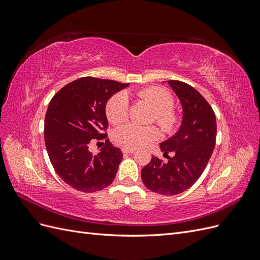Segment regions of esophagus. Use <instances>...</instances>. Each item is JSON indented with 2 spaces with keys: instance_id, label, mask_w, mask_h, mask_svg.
I'll return each instance as SVG.
<instances>
[{
  "instance_id": "obj_1",
  "label": "esophagus",
  "mask_w": 260,
  "mask_h": 260,
  "mask_svg": "<svg viewBox=\"0 0 260 260\" xmlns=\"http://www.w3.org/2000/svg\"><path fill=\"white\" fill-rule=\"evenodd\" d=\"M122 153H124V154H132V153H135V151L136 149L135 148H130V147H123L122 149Z\"/></svg>"
}]
</instances>
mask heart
Returning a JSON list of instances; mask_svg holds the SVG:
<instances>
[{
	"mask_svg": "<svg viewBox=\"0 0 260 260\" xmlns=\"http://www.w3.org/2000/svg\"><path fill=\"white\" fill-rule=\"evenodd\" d=\"M136 95L145 101L155 109L153 119L157 121L165 131H172L179 122L178 114L172 109L175 104L171 93L160 86H149L136 92ZM106 116L114 124H120L128 118V99L122 93H118L108 101ZM116 142L123 146L136 148L152 142L160 137L159 129L155 125H139L127 123L117 128L114 133Z\"/></svg>",
	"mask_w": 260,
	"mask_h": 260,
	"instance_id": "1",
	"label": "heart"
}]
</instances>
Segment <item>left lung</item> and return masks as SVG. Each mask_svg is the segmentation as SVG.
<instances>
[{
  "label": "left lung",
  "instance_id": "obj_1",
  "mask_svg": "<svg viewBox=\"0 0 260 260\" xmlns=\"http://www.w3.org/2000/svg\"><path fill=\"white\" fill-rule=\"evenodd\" d=\"M168 84L182 105V122L176 135L160 143L168 161L152 156L141 177L152 192L177 195L190 188L205 170L216 144L217 122L211 106L198 90L178 80ZM170 151L172 157L168 156Z\"/></svg>",
  "mask_w": 260,
  "mask_h": 260
}]
</instances>
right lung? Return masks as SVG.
<instances>
[{
    "instance_id": "obj_1",
    "label": "right lung",
    "mask_w": 260,
    "mask_h": 260,
    "mask_svg": "<svg viewBox=\"0 0 260 260\" xmlns=\"http://www.w3.org/2000/svg\"><path fill=\"white\" fill-rule=\"evenodd\" d=\"M129 83L83 77L61 88L51 100L44 121V141L52 166L75 190L93 193L111 184L122 153L107 139L99 154L88 145L106 138L105 107L115 93Z\"/></svg>"
}]
</instances>
